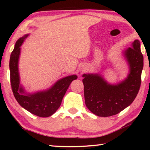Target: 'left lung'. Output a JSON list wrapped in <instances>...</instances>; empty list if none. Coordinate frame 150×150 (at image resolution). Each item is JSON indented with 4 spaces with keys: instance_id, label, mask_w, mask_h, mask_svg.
Returning a JSON list of instances; mask_svg holds the SVG:
<instances>
[{
    "instance_id": "8db88e82",
    "label": "left lung",
    "mask_w": 150,
    "mask_h": 150,
    "mask_svg": "<svg viewBox=\"0 0 150 150\" xmlns=\"http://www.w3.org/2000/svg\"><path fill=\"white\" fill-rule=\"evenodd\" d=\"M124 56L130 66V73L122 83L110 85L96 74L83 76L85 104L96 115L109 117L119 113L130 106L138 94L143 67L140 42L134 40L132 47L124 51Z\"/></svg>"
}]
</instances>
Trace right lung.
Returning <instances> with one entry per match:
<instances>
[{
  "label": "right lung",
  "mask_w": 150,
  "mask_h": 150,
  "mask_svg": "<svg viewBox=\"0 0 150 150\" xmlns=\"http://www.w3.org/2000/svg\"><path fill=\"white\" fill-rule=\"evenodd\" d=\"M28 35H25L16 42L10 57V81L12 91L16 100L24 108L37 116L47 117L54 114L59 108L69 85L77 79V76L71 75L61 79L46 91L33 94L26 93L23 87L20 85L18 59L20 46Z\"/></svg>",
  "instance_id": "obj_1"
}]
</instances>
